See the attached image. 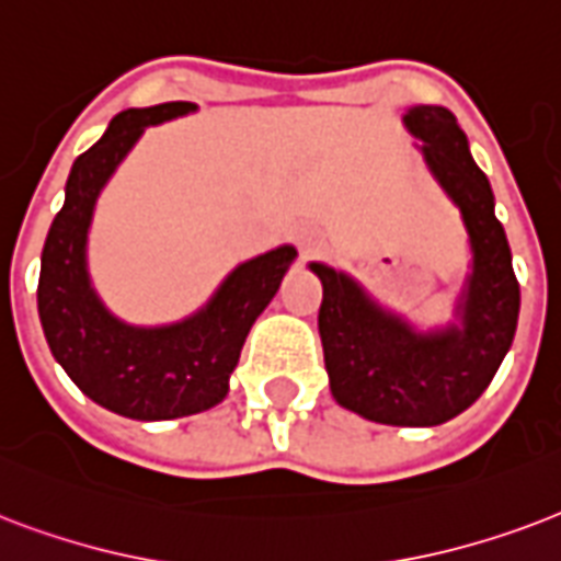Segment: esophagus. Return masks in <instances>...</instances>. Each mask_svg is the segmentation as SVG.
Here are the masks:
<instances>
[{"label": "esophagus", "mask_w": 561, "mask_h": 561, "mask_svg": "<svg viewBox=\"0 0 561 561\" xmlns=\"http://www.w3.org/2000/svg\"><path fill=\"white\" fill-rule=\"evenodd\" d=\"M298 249H301V257H316L324 249V237L316 228H307L298 233Z\"/></svg>", "instance_id": "esophagus-1"}]
</instances>
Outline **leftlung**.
Listing matches in <instances>:
<instances>
[{
	"label": "left lung",
	"mask_w": 561,
	"mask_h": 561,
	"mask_svg": "<svg viewBox=\"0 0 561 561\" xmlns=\"http://www.w3.org/2000/svg\"><path fill=\"white\" fill-rule=\"evenodd\" d=\"M403 125L424 163L457 204L471 242V275L457 304L459 324L421 333L386 312L345 272L310 263L321 280L319 336L330 392L340 407L392 427H436L489 389L518 328L520 289L512 251L494 216L489 178L468 151L457 116L415 104Z\"/></svg>",
	"instance_id": "obj_1"
}]
</instances>
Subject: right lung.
I'll return each mask as SVG.
<instances>
[{"label": "right lung", "mask_w": 561, "mask_h": 561, "mask_svg": "<svg viewBox=\"0 0 561 561\" xmlns=\"http://www.w3.org/2000/svg\"><path fill=\"white\" fill-rule=\"evenodd\" d=\"M190 111L193 102H167L114 116L102 140L72 163L67 198L43 245L37 310L51 357L90 401L125 419H184L216 407L228 394V377L240 363L251 324L295 260L293 245H280L242 263L221 280L207 307L167 328L125 324L99 301L87 275L95 198L146 125Z\"/></svg>", "instance_id": "obj_1"}]
</instances>
